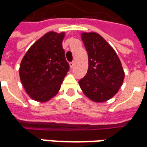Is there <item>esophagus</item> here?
Wrapping results in <instances>:
<instances>
[{
	"instance_id": "34e87169",
	"label": "esophagus",
	"mask_w": 147,
	"mask_h": 147,
	"mask_svg": "<svg viewBox=\"0 0 147 147\" xmlns=\"http://www.w3.org/2000/svg\"><path fill=\"white\" fill-rule=\"evenodd\" d=\"M75 64H76V63H75V61H72V62H70V63H69V65H70L71 68L74 67V66H75Z\"/></svg>"
}]
</instances>
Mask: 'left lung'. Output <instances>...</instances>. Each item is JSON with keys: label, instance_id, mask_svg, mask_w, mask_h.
<instances>
[{"label": "left lung", "instance_id": "obj_1", "mask_svg": "<svg viewBox=\"0 0 147 147\" xmlns=\"http://www.w3.org/2000/svg\"><path fill=\"white\" fill-rule=\"evenodd\" d=\"M81 38L88 54V70L79 81L84 94L95 102L112 98L120 88L124 71L117 53L100 34L83 33Z\"/></svg>", "mask_w": 147, "mask_h": 147}]
</instances>
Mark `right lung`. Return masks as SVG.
I'll list each match as a JSON object with an SVG mask.
<instances>
[{"instance_id":"obj_1","label":"right lung","mask_w":147,"mask_h":147,"mask_svg":"<svg viewBox=\"0 0 147 147\" xmlns=\"http://www.w3.org/2000/svg\"><path fill=\"white\" fill-rule=\"evenodd\" d=\"M64 32L50 31L30 46L20 66V81L26 92L37 102L54 97L69 70L62 42Z\"/></svg>"}]
</instances>
